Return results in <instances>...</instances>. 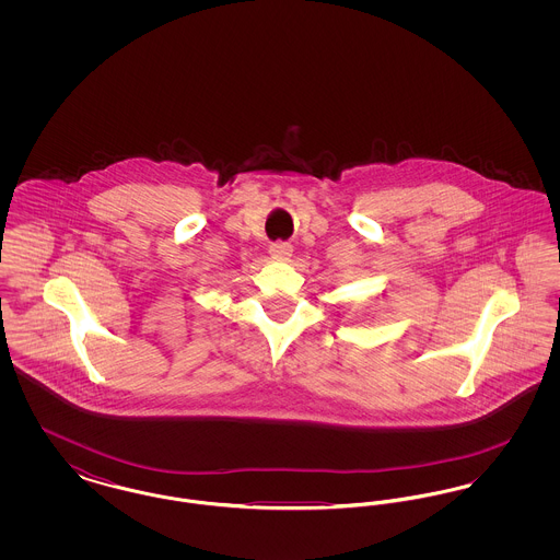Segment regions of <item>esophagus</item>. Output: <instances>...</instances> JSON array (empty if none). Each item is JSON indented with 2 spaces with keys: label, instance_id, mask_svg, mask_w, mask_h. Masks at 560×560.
Instances as JSON below:
<instances>
[{
  "label": "esophagus",
  "instance_id": "esophagus-1",
  "mask_svg": "<svg viewBox=\"0 0 560 560\" xmlns=\"http://www.w3.org/2000/svg\"><path fill=\"white\" fill-rule=\"evenodd\" d=\"M268 252H270V256H272L275 260H288V258L292 256L293 249L290 243L277 241V243H272V245L268 247Z\"/></svg>",
  "mask_w": 560,
  "mask_h": 560
}]
</instances>
